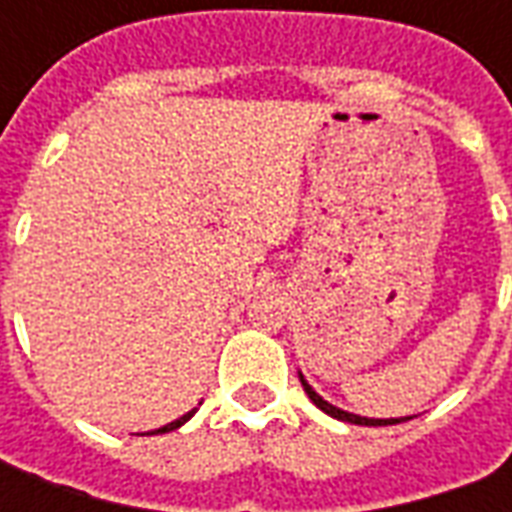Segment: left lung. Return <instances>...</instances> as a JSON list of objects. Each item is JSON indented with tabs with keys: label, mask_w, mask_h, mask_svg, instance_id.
Wrapping results in <instances>:
<instances>
[{
	"label": "left lung",
	"mask_w": 512,
	"mask_h": 512,
	"mask_svg": "<svg viewBox=\"0 0 512 512\" xmlns=\"http://www.w3.org/2000/svg\"><path fill=\"white\" fill-rule=\"evenodd\" d=\"M299 381H301V386H304V392H307V397H310V400H312V403H315V406L321 408L323 414H329V417H334V419H343V422H351V425H373V428H378V425H395V422H406V419H411V417H395V419L359 417V414H351V411H343V408L332 406L329 400H323V397L318 395V392H315V389H312L310 384H307V378L301 376V373H299Z\"/></svg>",
	"instance_id": "left-lung-1"
}]
</instances>
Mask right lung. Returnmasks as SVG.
I'll list each match as a JSON object with an SVG mask.
<instances>
[{
    "instance_id": "add662e5",
    "label": "right lung",
    "mask_w": 512,
    "mask_h": 512,
    "mask_svg": "<svg viewBox=\"0 0 512 512\" xmlns=\"http://www.w3.org/2000/svg\"><path fill=\"white\" fill-rule=\"evenodd\" d=\"M194 411H197V408H191L189 414H183V417H178V419H175V422H169V425H164V428H158V430H150V436H153V433H169V430L180 428V425H183V422H189V419L194 417Z\"/></svg>"
}]
</instances>
